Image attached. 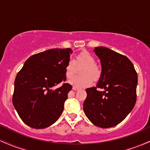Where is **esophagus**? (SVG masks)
Wrapping results in <instances>:
<instances>
[{
	"label": "esophagus",
	"mask_w": 150,
	"mask_h": 150,
	"mask_svg": "<svg viewBox=\"0 0 150 150\" xmlns=\"http://www.w3.org/2000/svg\"><path fill=\"white\" fill-rule=\"evenodd\" d=\"M73 90H75V91H77V90H79V89L78 87H75V86H74V87H73Z\"/></svg>",
	"instance_id": "34e87169"
}]
</instances>
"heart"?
<instances>
[{
  "label": "heart",
  "instance_id": "obj_1",
  "mask_svg": "<svg viewBox=\"0 0 150 150\" xmlns=\"http://www.w3.org/2000/svg\"><path fill=\"white\" fill-rule=\"evenodd\" d=\"M77 66H81L80 76L74 77L69 80V83L77 87H88L92 84V80H97L100 76L101 71L99 66L95 63V58L88 51H82L76 57L75 62L70 60L65 65V75L68 78H71L75 75Z\"/></svg>",
  "mask_w": 150,
  "mask_h": 150
}]
</instances>
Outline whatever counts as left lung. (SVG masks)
I'll return each mask as SVG.
<instances>
[{"mask_svg":"<svg viewBox=\"0 0 150 150\" xmlns=\"http://www.w3.org/2000/svg\"><path fill=\"white\" fill-rule=\"evenodd\" d=\"M94 52L100 59L101 73L97 87L86 89L83 110L94 125L111 128L123 121L135 106L137 75L126 56L104 46L95 47Z\"/></svg>","mask_w":150,"mask_h":150,"instance_id":"obj_1","label":"left lung"}]
</instances>
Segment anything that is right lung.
Segmentation results:
<instances>
[{
  "label": "right lung",
  "mask_w": 150,
  "mask_h": 150,
  "mask_svg": "<svg viewBox=\"0 0 150 150\" xmlns=\"http://www.w3.org/2000/svg\"><path fill=\"white\" fill-rule=\"evenodd\" d=\"M70 49H53L30 56L15 80L13 104L22 121L31 128L50 126L61 116L72 86L64 83Z\"/></svg>",
  "instance_id": "1"
}]
</instances>
